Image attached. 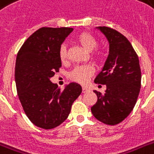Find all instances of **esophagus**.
Returning <instances> with one entry per match:
<instances>
[{"instance_id":"34e87169","label":"esophagus","mask_w":154,"mask_h":154,"mask_svg":"<svg viewBox=\"0 0 154 154\" xmlns=\"http://www.w3.org/2000/svg\"><path fill=\"white\" fill-rule=\"evenodd\" d=\"M89 89H88V88H86V87H83L82 88V93L83 94H85V93H87V92H89Z\"/></svg>"}]
</instances>
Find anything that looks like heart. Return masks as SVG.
Masks as SVG:
<instances>
[{
	"instance_id": "b5f03b06",
	"label": "heart",
	"mask_w": 154,
	"mask_h": 154,
	"mask_svg": "<svg viewBox=\"0 0 154 154\" xmlns=\"http://www.w3.org/2000/svg\"><path fill=\"white\" fill-rule=\"evenodd\" d=\"M76 41L86 51L91 52V57L94 60L97 61L102 60V58L104 57V53L101 49H97V41L91 33L88 32H82L77 36ZM58 55L61 62L65 63L67 61L68 51L66 45L62 44L60 45L58 51ZM94 68L91 65H78L73 68L70 72L69 79L72 82L85 85L89 81V78L94 75Z\"/></svg>"
}]
</instances>
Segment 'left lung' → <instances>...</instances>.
<instances>
[{
	"mask_svg": "<svg viewBox=\"0 0 154 154\" xmlns=\"http://www.w3.org/2000/svg\"><path fill=\"white\" fill-rule=\"evenodd\" d=\"M107 38L109 54L94 82L106 85L105 94L94 90L97 101L91 111L96 119L109 125L124 121L134 109L141 89L138 56L129 40L117 30L97 27Z\"/></svg>",
	"mask_w": 154,
	"mask_h": 154,
	"instance_id": "left-lung-1",
	"label": "left lung"
}]
</instances>
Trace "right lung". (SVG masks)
Wrapping results in <instances>:
<instances>
[{
    "label": "right lung",
    "instance_id": "obj_1",
    "mask_svg": "<svg viewBox=\"0 0 154 154\" xmlns=\"http://www.w3.org/2000/svg\"><path fill=\"white\" fill-rule=\"evenodd\" d=\"M72 28L42 27L28 38L18 51L15 67L17 91L25 114L36 126L51 129L70 113L82 87L70 83L60 90L49 78L59 72V48Z\"/></svg>",
    "mask_w": 154,
    "mask_h": 154
}]
</instances>
